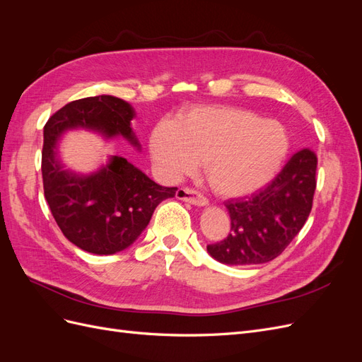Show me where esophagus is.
I'll list each match as a JSON object with an SVG mask.
<instances>
[{"label":"esophagus","instance_id":"1","mask_svg":"<svg viewBox=\"0 0 362 362\" xmlns=\"http://www.w3.org/2000/svg\"><path fill=\"white\" fill-rule=\"evenodd\" d=\"M177 198L181 199V201L189 202L192 205H196V206H205L208 204V201H206L204 194H201L199 192H196L193 189H189V187L180 189L177 192Z\"/></svg>","mask_w":362,"mask_h":362}]
</instances>
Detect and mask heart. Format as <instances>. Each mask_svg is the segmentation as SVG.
<instances>
[{
	"label": "heart",
	"mask_w": 362,
	"mask_h": 362,
	"mask_svg": "<svg viewBox=\"0 0 362 362\" xmlns=\"http://www.w3.org/2000/svg\"><path fill=\"white\" fill-rule=\"evenodd\" d=\"M149 148L169 180L196 172L199 163L214 193L242 198L264 189L284 166L290 149L286 127L240 107L206 105L161 120Z\"/></svg>",
	"instance_id": "1"
}]
</instances>
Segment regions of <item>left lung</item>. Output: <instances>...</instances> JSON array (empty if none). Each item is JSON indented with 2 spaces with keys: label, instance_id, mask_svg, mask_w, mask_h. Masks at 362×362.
I'll return each mask as SVG.
<instances>
[{
  "label": "left lung",
  "instance_id": "1",
  "mask_svg": "<svg viewBox=\"0 0 362 362\" xmlns=\"http://www.w3.org/2000/svg\"><path fill=\"white\" fill-rule=\"evenodd\" d=\"M315 170L314 152L300 149L266 189L247 199L228 201L231 233L223 242L208 245V254L229 266L262 264L279 257L311 213Z\"/></svg>",
  "mask_w": 362,
  "mask_h": 362
}]
</instances>
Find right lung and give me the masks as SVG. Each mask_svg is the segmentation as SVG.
<instances>
[{
  "label": "right lung",
  "instance_id": "1",
  "mask_svg": "<svg viewBox=\"0 0 362 362\" xmlns=\"http://www.w3.org/2000/svg\"><path fill=\"white\" fill-rule=\"evenodd\" d=\"M134 110L112 95L83 98L54 113L43 128L42 178L45 199L63 235L80 249L112 255L133 245L160 202L177 187H163L131 164L113 156L92 173L64 169L57 157L62 136L84 128L105 139L124 137L140 149L131 120Z\"/></svg>",
  "mask_w": 362,
  "mask_h": 362
}]
</instances>
